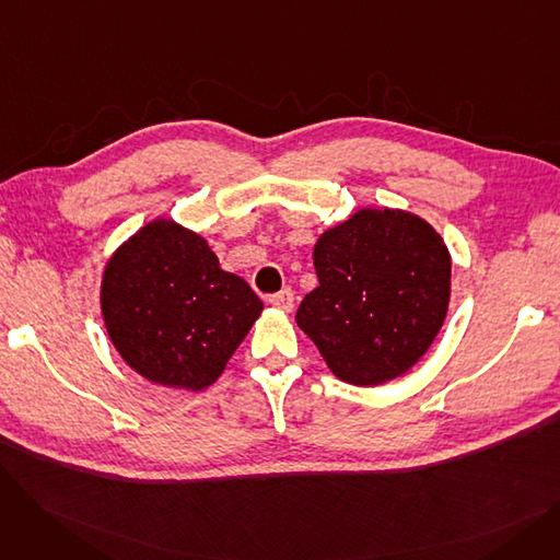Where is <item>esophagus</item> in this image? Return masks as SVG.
<instances>
[{"label":"esophagus","mask_w":560,"mask_h":560,"mask_svg":"<svg viewBox=\"0 0 560 560\" xmlns=\"http://www.w3.org/2000/svg\"><path fill=\"white\" fill-rule=\"evenodd\" d=\"M270 304H272L275 308L288 313V311H292V304H295V295H292L290 288H283L281 292H277V295L270 298Z\"/></svg>","instance_id":"1"}]
</instances>
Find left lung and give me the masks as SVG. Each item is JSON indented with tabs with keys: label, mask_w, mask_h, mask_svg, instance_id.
<instances>
[{
	"label": "left lung",
	"mask_w": 560,
	"mask_h": 560,
	"mask_svg": "<svg viewBox=\"0 0 560 560\" xmlns=\"http://www.w3.org/2000/svg\"><path fill=\"white\" fill-rule=\"evenodd\" d=\"M313 265L319 285L295 319L345 384H388L443 329L452 256L443 235L416 213L359 209L319 233Z\"/></svg>",
	"instance_id": "1"
}]
</instances>
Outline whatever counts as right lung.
Listing matches in <instances>:
<instances>
[{"label": "right lung", "instance_id": "1", "mask_svg": "<svg viewBox=\"0 0 560 560\" xmlns=\"http://www.w3.org/2000/svg\"><path fill=\"white\" fill-rule=\"evenodd\" d=\"M100 304L108 338L133 372L192 393L215 384L262 311L206 238L172 218L147 222L110 254Z\"/></svg>", "mask_w": 560, "mask_h": 560}]
</instances>
